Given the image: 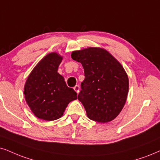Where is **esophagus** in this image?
<instances>
[{"label": "esophagus", "mask_w": 160, "mask_h": 160, "mask_svg": "<svg viewBox=\"0 0 160 160\" xmlns=\"http://www.w3.org/2000/svg\"><path fill=\"white\" fill-rule=\"evenodd\" d=\"M74 89L77 93H79V91H80V86H79L78 85H76V86L74 87Z\"/></svg>", "instance_id": "34e87169"}]
</instances>
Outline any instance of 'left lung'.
I'll return each mask as SVG.
<instances>
[{"instance_id":"1","label":"left lung","mask_w":160,"mask_h":160,"mask_svg":"<svg viewBox=\"0 0 160 160\" xmlns=\"http://www.w3.org/2000/svg\"><path fill=\"white\" fill-rule=\"evenodd\" d=\"M81 62L85 79L78 100L87 116L98 122H110L124 106L128 93V78L122 65L106 50L89 47L72 53Z\"/></svg>"}]
</instances>
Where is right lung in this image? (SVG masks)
Segmentation results:
<instances>
[{"label": "right lung", "mask_w": 160, "mask_h": 160, "mask_svg": "<svg viewBox=\"0 0 160 160\" xmlns=\"http://www.w3.org/2000/svg\"><path fill=\"white\" fill-rule=\"evenodd\" d=\"M62 58L52 52L46 55L28 77L24 94L28 106L38 118L46 121L61 117L68 104L78 98L73 88L66 86L58 73Z\"/></svg>", "instance_id": "1"}]
</instances>
